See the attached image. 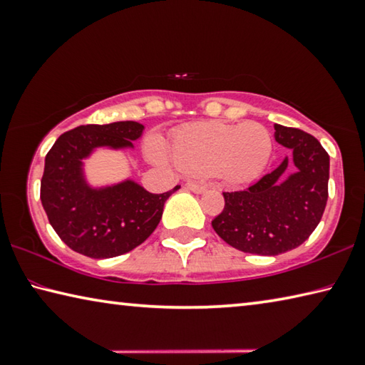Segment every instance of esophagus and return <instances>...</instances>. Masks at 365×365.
<instances>
[{
    "mask_svg": "<svg viewBox=\"0 0 365 365\" xmlns=\"http://www.w3.org/2000/svg\"><path fill=\"white\" fill-rule=\"evenodd\" d=\"M190 191H193V193H202L207 188L206 183H201V182H187L185 185Z\"/></svg>",
    "mask_w": 365,
    "mask_h": 365,
    "instance_id": "1",
    "label": "esophagus"
}]
</instances>
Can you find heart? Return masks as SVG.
<instances>
[{
	"label": "heart",
	"mask_w": 365,
	"mask_h": 365,
	"mask_svg": "<svg viewBox=\"0 0 365 365\" xmlns=\"http://www.w3.org/2000/svg\"><path fill=\"white\" fill-rule=\"evenodd\" d=\"M274 138L262 123L200 122L183 127L172 140V159L188 174H207L232 185L255 180L267 169ZM150 156L169 160L163 141H150Z\"/></svg>",
	"instance_id": "heart-1"
}]
</instances>
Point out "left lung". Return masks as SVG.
<instances>
[{
	"label": "left lung",
	"instance_id": "8db88e82",
	"mask_svg": "<svg viewBox=\"0 0 365 365\" xmlns=\"http://www.w3.org/2000/svg\"><path fill=\"white\" fill-rule=\"evenodd\" d=\"M274 128L275 141L292 156L250 188L224 191L225 207L212 220L225 243L250 255L298 248L316 230L329 197L330 158L319 140L280 123Z\"/></svg>",
	"mask_w": 365,
	"mask_h": 365
}]
</instances>
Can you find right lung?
I'll return each mask as SVG.
<instances>
[{
	"instance_id": "1",
	"label": "right lung",
	"mask_w": 365,
	"mask_h": 365,
	"mask_svg": "<svg viewBox=\"0 0 365 365\" xmlns=\"http://www.w3.org/2000/svg\"><path fill=\"white\" fill-rule=\"evenodd\" d=\"M143 130L133 120L80 125L61 135L48 151L40 200L49 224L71 250L93 259L115 257L137 248L158 227L178 185L154 195L132 178L93 187L85 174L83 160L96 150H133Z\"/></svg>"
}]
</instances>
